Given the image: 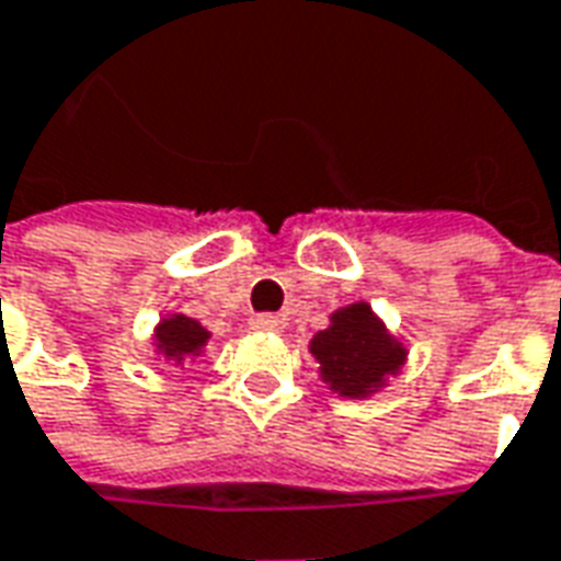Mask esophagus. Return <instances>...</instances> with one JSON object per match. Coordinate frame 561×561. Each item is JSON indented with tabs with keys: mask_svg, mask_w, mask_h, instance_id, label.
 Listing matches in <instances>:
<instances>
[{
	"mask_svg": "<svg viewBox=\"0 0 561 561\" xmlns=\"http://www.w3.org/2000/svg\"><path fill=\"white\" fill-rule=\"evenodd\" d=\"M250 325L256 329V332H280L284 329V317H277V313H256Z\"/></svg>",
	"mask_w": 561,
	"mask_h": 561,
	"instance_id": "34e87169",
	"label": "esophagus"
}]
</instances>
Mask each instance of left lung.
Here are the masks:
<instances>
[{"label":"left lung","mask_w":561,"mask_h":561,"mask_svg":"<svg viewBox=\"0 0 561 561\" xmlns=\"http://www.w3.org/2000/svg\"><path fill=\"white\" fill-rule=\"evenodd\" d=\"M311 353L320 363V377L344 399H368L408 359L404 344L389 335L368 301L337 308L329 329L311 337Z\"/></svg>","instance_id":"left-lung-1"}]
</instances>
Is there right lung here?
<instances>
[{
    "label": "right lung",
    "mask_w": 561,
    "mask_h": 561,
    "mask_svg": "<svg viewBox=\"0 0 561 561\" xmlns=\"http://www.w3.org/2000/svg\"><path fill=\"white\" fill-rule=\"evenodd\" d=\"M208 337L210 332L198 320L186 317V313H172V317L160 320L157 332H153V344H157V353H160L162 359L184 365V359L202 356Z\"/></svg>",
    "instance_id": "1"
}]
</instances>
